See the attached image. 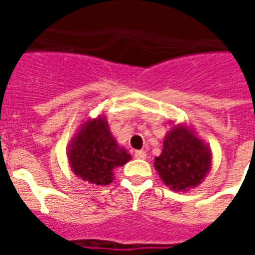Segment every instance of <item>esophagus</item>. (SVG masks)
Masks as SVG:
<instances>
[{
    "label": "esophagus",
    "mask_w": 255,
    "mask_h": 255,
    "mask_svg": "<svg viewBox=\"0 0 255 255\" xmlns=\"http://www.w3.org/2000/svg\"><path fill=\"white\" fill-rule=\"evenodd\" d=\"M146 151H143V150H136V151H135V157H136V158H140V160H144V158H146Z\"/></svg>",
    "instance_id": "34e87169"
}]
</instances>
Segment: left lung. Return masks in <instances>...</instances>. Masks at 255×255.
Masks as SVG:
<instances>
[{
    "instance_id": "obj_1",
    "label": "left lung",
    "mask_w": 255,
    "mask_h": 255,
    "mask_svg": "<svg viewBox=\"0 0 255 255\" xmlns=\"http://www.w3.org/2000/svg\"><path fill=\"white\" fill-rule=\"evenodd\" d=\"M210 166V147L186 124H176L168 131L162 151L154 158L155 171L173 191H188L199 186Z\"/></svg>"
}]
</instances>
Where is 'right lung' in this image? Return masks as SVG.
<instances>
[{"label": "right lung", "mask_w": 255, "mask_h": 255, "mask_svg": "<svg viewBox=\"0 0 255 255\" xmlns=\"http://www.w3.org/2000/svg\"><path fill=\"white\" fill-rule=\"evenodd\" d=\"M67 154L73 173L95 186L111 184L115 177L113 171L131 160V154L112 135L102 115L87 119L79 127Z\"/></svg>", "instance_id": "obj_1"}]
</instances>
